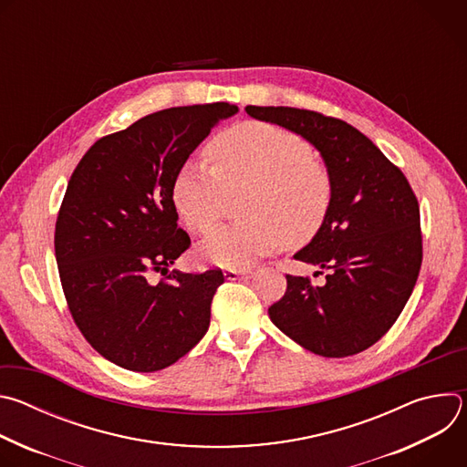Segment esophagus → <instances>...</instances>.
I'll use <instances>...</instances> for the list:
<instances>
[{
    "mask_svg": "<svg viewBox=\"0 0 467 467\" xmlns=\"http://www.w3.org/2000/svg\"><path fill=\"white\" fill-rule=\"evenodd\" d=\"M223 275H225L227 281H238V279H244V277H251L253 272L251 270H233V268H229V270L223 272Z\"/></svg>",
    "mask_w": 467,
    "mask_h": 467,
    "instance_id": "1",
    "label": "esophagus"
}]
</instances>
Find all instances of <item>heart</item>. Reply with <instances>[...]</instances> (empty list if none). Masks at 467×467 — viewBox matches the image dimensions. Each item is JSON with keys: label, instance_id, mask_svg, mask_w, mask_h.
<instances>
[{"label": "heart", "instance_id": "1", "mask_svg": "<svg viewBox=\"0 0 467 467\" xmlns=\"http://www.w3.org/2000/svg\"><path fill=\"white\" fill-rule=\"evenodd\" d=\"M205 162H184L171 186L175 211L197 234H209L223 218L229 195L247 190L245 222L222 227L199 254L222 268H245L286 242L299 245L316 236L332 202V175L296 132L242 121L211 142Z\"/></svg>", "mask_w": 467, "mask_h": 467}]
</instances>
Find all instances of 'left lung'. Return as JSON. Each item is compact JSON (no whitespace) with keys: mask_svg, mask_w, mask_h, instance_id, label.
I'll return each mask as SVG.
<instances>
[{"mask_svg":"<svg viewBox=\"0 0 467 467\" xmlns=\"http://www.w3.org/2000/svg\"><path fill=\"white\" fill-rule=\"evenodd\" d=\"M245 112L303 137L332 175L328 214L294 254L325 270V283L286 275L270 319L319 357L357 355L386 335L416 286L423 258L418 199L403 171L344 119L294 107L247 105Z\"/></svg>","mask_w":467,"mask_h":467,"instance_id":"left-lung-1","label":"left lung"}]
</instances>
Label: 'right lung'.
Segmentation results:
<instances>
[{"mask_svg":"<svg viewBox=\"0 0 467 467\" xmlns=\"http://www.w3.org/2000/svg\"><path fill=\"white\" fill-rule=\"evenodd\" d=\"M236 112L220 101L144 116L99 139L68 181L55 223L64 297L87 342L123 369H164L209 330L225 279L222 270L170 272L190 247L171 186L213 127Z\"/></svg>","mask_w":467,"mask_h":467,"instance_id":"1","label":"right lung"}]
</instances>
